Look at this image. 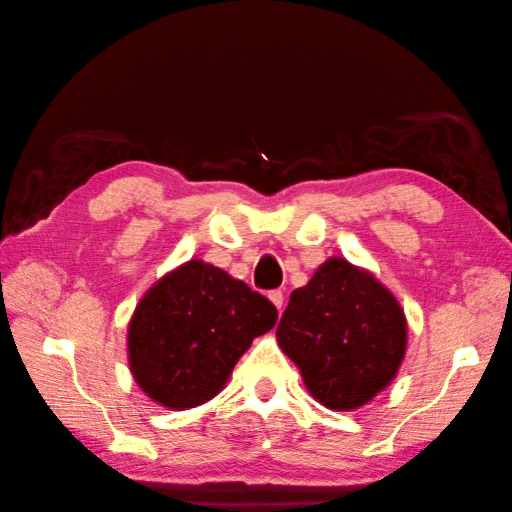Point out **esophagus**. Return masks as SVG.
<instances>
[{"label": "esophagus", "instance_id": "obj_1", "mask_svg": "<svg viewBox=\"0 0 512 512\" xmlns=\"http://www.w3.org/2000/svg\"><path fill=\"white\" fill-rule=\"evenodd\" d=\"M268 297H271V302L277 306V311L282 313V309H284V293L280 291V288H275V291L268 293Z\"/></svg>", "mask_w": 512, "mask_h": 512}]
</instances>
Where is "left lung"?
Segmentation results:
<instances>
[{"label":"left lung","mask_w":512,"mask_h":512,"mask_svg":"<svg viewBox=\"0 0 512 512\" xmlns=\"http://www.w3.org/2000/svg\"><path fill=\"white\" fill-rule=\"evenodd\" d=\"M277 342L322 405L356 410L392 383L405 356L407 324L383 284L331 257L291 293Z\"/></svg>","instance_id":"left-lung-1"}]
</instances>
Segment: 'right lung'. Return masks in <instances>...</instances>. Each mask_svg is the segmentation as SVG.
Returning a JSON list of instances; mask_svg holds the SVG:
<instances>
[{
    "mask_svg": "<svg viewBox=\"0 0 512 512\" xmlns=\"http://www.w3.org/2000/svg\"><path fill=\"white\" fill-rule=\"evenodd\" d=\"M271 300L221 268L183 264L145 293L129 322V367L138 387L170 410L210 401L257 336L271 331Z\"/></svg>",
    "mask_w": 512,
    "mask_h": 512,
    "instance_id": "add662e5",
    "label": "right lung"
}]
</instances>
